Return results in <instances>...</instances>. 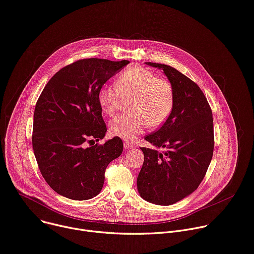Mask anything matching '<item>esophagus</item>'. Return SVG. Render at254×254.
Wrapping results in <instances>:
<instances>
[{"mask_svg":"<svg viewBox=\"0 0 254 254\" xmlns=\"http://www.w3.org/2000/svg\"><path fill=\"white\" fill-rule=\"evenodd\" d=\"M124 148L125 149H131V148H134V145L129 141H125L124 142Z\"/></svg>","mask_w":254,"mask_h":254,"instance_id":"34e87169","label":"esophagus"}]
</instances>
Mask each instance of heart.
I'll return each mask as SVG.
<instances>
[{"label": "heart", "mask_w": 254, "mask_h": 254, "mask_svg": "<svg viewBox=\"0 0 254 254\" xmlns=\"http://www.w3.org/2000/svg\"><path fill=\"white\" fill-rule=\"evenodd\" d=\"M131 99L127 114L119 115L110 122L113 135L133 140L149 125H162L172 114L175 106L173 84L159 78L153 71L133 66L123 71L115 84H104L98 93V100L104 113L113 115L124 99Z\"/></svg>", "instance_id": "b5f03b06"}]
</instances>
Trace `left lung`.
<instances>
[{
    "mask_svg": "<svg viewBox=\"0 0 254 254\" xmlns=\"http://www.w3.org/2000/svg\"><path fill=\"white\" fill-rule=\"evenodd\" d=\"M145 64L163 70L175 90V106L163 125L145 137L155 148H141L137 189L145 201L170 206L198 189L207 173L214 150L213 114L195 82L172 66Z\"/></svg>",
    "mask_w": 254,
    "mask_h": 254,
    "instance_id": "obj_1",
    "label": "left lung"
}]
</instances>
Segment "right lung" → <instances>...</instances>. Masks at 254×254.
<instances>
[{"instance_id": "add662e5", "label": "right lung", "mask_w": 254, "mask_h": 254, "mask_svg": "<svg viewBox=\"0 0 254 254\" xmlns=\"http://www.w3.org/2000/svg\"><path fill=\"white\" fill-rule=\"evenodd\" d=\"M128 64L101 59L77 61L49 79L36 103L34 155L45 182L65 198L84 201L96 196L103 188L108 164L123 151L119 137L93 144L107 132L99 90Z\"/></svg>"}]
</instances>
